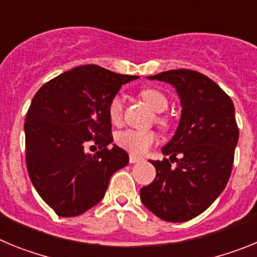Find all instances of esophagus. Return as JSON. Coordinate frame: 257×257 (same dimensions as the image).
<instances>
[{
    "label": "esophagus",
    "mask_w": 257,
    "mask_h": 257,
    "mask_svg": "<svg viewBox=\"0 0 257 257\" xmlns=\"http://www.w3.org/2000/svg\"><path fill=\"white\" fill-rule=\"evenodd\" d=\"M143 158L142 157H138L135 156V154H131L130 153V163H139V162H143Z\"/></svg>",
    "instance_id": "34e87169"
}]
</instances>
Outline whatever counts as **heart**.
<instances>
[{"label":"heart","mask_w":257,"mask_h":257,"mask_svg":"<svg viewBox=\"0 0 257 257\" xmlns=\"http://www.w3.org/2000/svg\"><path fill=\"white\" fill-rule=\"evenodd\" d=\"M142 97L154 112L162 113L169 106V100L163 92L156 88H145L142 91ZM124 112V101L121 95H115L108 104V115L113 124L122 122ZM156 122L161 127H167L169 121L162 115H157ZM157 142V134L153 130H124L115 135V143L121 148L126 149L131 154L143 156L149 151L152 145Z\"/></svg>","instance_id":"obj_1"}]
</instances>
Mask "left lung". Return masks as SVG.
<instances>
[{"mask_svg": "<svg viewBox=\"0 0 257 257\" xmlns=\"http://www.w3.org/2000/svg\"><path fill=\"white\" fill-rule=\"evenodd\" d=\"M148 78L174 86L183 109L178 130L162 148L170 160L149 161L157 175L140 189V198L165 221H188L207 210L228 184L239 136L234 105L217 83L196 70H167Z\"/></svg>", "mask_w": 257, "mask_h": 257, "instance_id": "left-lung-1", "label": "left lung"}]
</instances>
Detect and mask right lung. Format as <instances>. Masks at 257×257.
Segmentation results:
<instances>
[{"mask_svg": "<svg viewBox=\"0 0 257 257\" xmlns=\"http://www.w3.org/2000/svg\"><path fill=\"white\" fill-rule=\"evenodd\" d=\"M124 76L99 65H81L59 74L35 95L24 123L26 161L33 187L61 217L78 216L103 199L110 176L128 163L113 144L108 104ZM94 144L101 151L85 152Z\"/></svg>", "mask_w": 257, "mask_h": 257, "instance_id": "1", "label": "right lung"}]
</instances>
